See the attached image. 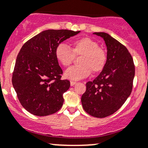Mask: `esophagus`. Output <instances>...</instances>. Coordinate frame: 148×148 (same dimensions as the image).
<instances>
[{
	"mask_svg": "<svg viewBox=\"0 0 148 148\" xmlns=\"http://www.w3.org/2000/svg\"><path fill=\"white\" fill-rule=\"evenodd\" d=\"M76 84H77V82H74V81L70 82V84H71V86H74V85Z\"/></svg>",
	"mask_w": 148,
	"mask_h": 148,
	"instance_id": "1",
	"label": "esophagus"
}]
</instances>
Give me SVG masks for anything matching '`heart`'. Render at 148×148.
I'll return each instance as SVG.
<instances>
[{"mask_svg": "<svg viewBox=\"0 0 148 148\" xmlns=\"http://www.w3.org/2000/svg\"><path fill=\"white\" fill-rule=\"evenodd\" d=\"M55 56L58 62L66 67L71 65L75 56H81L79 59L80 64L70 67L64 73L67 79L72 80L86 78L92 71L95 74L99 73L104 69L107 60L105 51L89 37L74 41L71 49L64 44H59L56 48Z\"/></svg>", "mask_w": 148, "mask_h": 148, "instance_id": "obj_1", "label": "heart"}]
</instances>
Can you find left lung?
<instances>
[{"label":"left lung","instance_id":"1","mask_svg":"<svg viewBox=\"0 0 148 148\" xmlns=\"http://www.w3.org/2000/svg\"><path fill=\"white\" fill-rule=\"evenodd\" d=\"M94 34L105 41L107 60L99 75L86 84V92L81 100L86 112L103 118L117 112L130 95L135 64L129 51L117 40L104 32Z\"/></svg>","mask_w":148,"mask_h":148}]
</instances>
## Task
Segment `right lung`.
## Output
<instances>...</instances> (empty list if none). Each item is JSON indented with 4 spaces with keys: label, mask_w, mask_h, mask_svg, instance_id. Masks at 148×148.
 Wrapping results in <instances>:
<instances>
[{
    "label": "right lung",
    "mask_w": 148,
    "mask_h": 148,
    "mask_svg": "<svg viewBox=\"0 0 148 148\" xmlns=\"http://www.w3.org/2000/svg\"><path fill=\"white\" fill-rule=\"evenodd\" d=\"M80 31L46 30L26 41L21 49L12 76V84L21 105L31 114L47 116L64 103L63 94L70 82L62 80L56 48Z\"/></svg>",
    "instance_id": "add662e5"
}]
</instances>
